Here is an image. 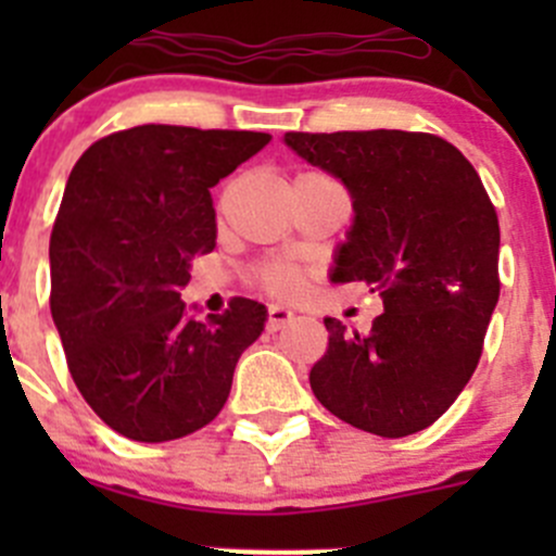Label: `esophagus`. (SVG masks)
Here are the masks:
<instances>
[{
  "mask_svg": "<svg viewBox=\"0 0 556 556\" xmlns=\"http://www.w3.org/2000/svg\"><path fill=\"white\" fill-rule=\"evenodd\" d=\"M295 319V314L290 312V309H285V306H277V304H271L268 306V319H266V330H279V328H285V325H290Z\"/></svg>",
  "mask_w": 556,
  "mask_h": 556,
  "instance_id": "1",
  "label": "esophagus"
}]
</instances>
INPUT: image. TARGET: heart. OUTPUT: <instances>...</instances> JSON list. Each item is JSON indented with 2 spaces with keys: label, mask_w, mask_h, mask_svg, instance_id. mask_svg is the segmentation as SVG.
Returning <instances> with one entry per match:
<instances>
[{
  "label": "heart",
  "mask_w": 556,
  "mask_h": 556,
  "mask_svg": "<svg viewBox=\"0 0 556 556\" xmlns=\"http://www.w3.org/2000/svg\"><path fill=\"white\" fill-rule=\"evenodd\" d=\"M261 285L277 295H295L301 290V274L293 266L274 263L261 271Z\"/></svg>",
  "instance_id": "heart-1"
}]
</instances>
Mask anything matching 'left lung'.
Returning <instances> with one entry per match:
<instances>
[{
	"label": "left lung",
	"mask_w": 556,
	"mask_h": 556,
	"mask_svg": "<svg viewBox=\"0 0 556 556\" xmlns=\"http://www.w3.org/2000/svg\"><path fill=\"white\" fill-rule=\"evenodd\" d=\"M288 148L352 195L333 282H363L384 312L361 336L325 317L309 374L317 401L366 433L430 428L473 377L501 295V226L481 177L435 134L288 131Z\"/></svg>",
	"instance_id": "left-lung-1"
}]
</instances>
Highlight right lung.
Instances as JSON below:
<instances>
[{
    "label": "right lung",
    "mask_w": 556,
    "mask_h": 556,
    "mask_svg": "<svg viewBox=\"0 0 556 556\" xmlns=\"http://www.w3.org/2000/svg\"><path fill=\"white\" fill-rule=\"evenodd\" d=\"M268 134L134 126L93 142L66 179L50 233V314L88 406L144 444L182 439L226 406L266 306L231 299L193 319L179 290L217 237L210 188Z\"/></svg>",
    "instance_id": "obj_1"
}]
</instances>
